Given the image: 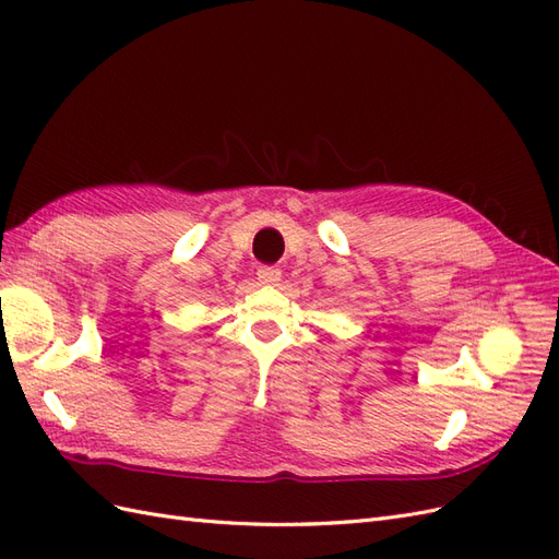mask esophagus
Returning <instances> with one entry per match:
<instances>
[{"label":"esophagus","instance_id":"34e87169","mask_svg":"<svg viewBox=\"0 0 559 559\" xmlns=\"http://www.w3.org/2000/svg\"><path fill=\"white\" fill-rule=\"evenodd\" d=\"M259 284L263 286H277L280 280H282V270L275 267V265H263L259 267Z\"/></svg>","mask_w":559,"mask_h":559}]
</instances>
